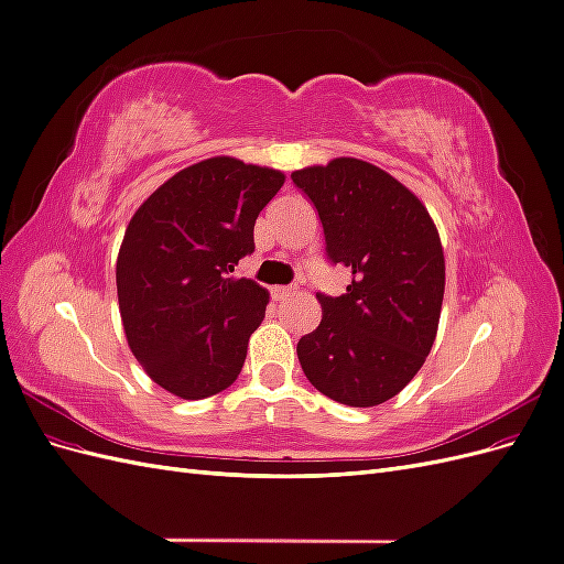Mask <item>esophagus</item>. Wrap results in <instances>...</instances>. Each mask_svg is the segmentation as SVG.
Returning a JSON list of instances; mask_svg holds the SVG:
<instances>
[{
  "mask_svg": "<svg viewBox=\"0 0 564 564\" xmlns=\"http://www.w3.org/2000/svg\"><path fill=\"white\" fill-rule=\"evenodd\" d=\"M296 292H299V286H275L272 289V296H275V301H286V299H292Z\"/></svg>",
  "mask_w": 564,
  "mask_h": 564,
  "instance_id": "34e87169",
  "label": "esophagus"
}]
</instances>
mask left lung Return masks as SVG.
Wrapping results in <instances>:
<instances>
[{"instance_id":"8db88e82","label":"left lung","mask_w":564,"mask_h":564,"mask_svg":"<svg viewBox=\"0 0 564 564\" xmlns=\"http://www.w3.org/2000/svg\"><path fill=\"white\" fill-rule=\"evenodd\" d=\"M292 181L315 204L329 261L352 272L344 296L317 294L322 322L296 346L303 373L340 404H383L416 377L437 336L440 232L406 185L365 160L305 166Z\"/></svg>"}]
</instances>
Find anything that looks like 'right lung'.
Wrapping results in <instances>:
<instances>
[{"instance_id": "1", "label": "right lung", "mask_w": 564, "mask_h": 564, "mask_svg": "<svg viewBox=\"0 0 564 564\" xmlns=\"http://www.w3.org/2000/svg\"><path fill=\"white\" fill-rule=\"evenodd\" d=\"M284 185L278 169L209 158L174 174L131 216L117 256L127 344L148 377L202 400L240 377L270 294L235 265Z\"/></svg>"}]
</instances>
